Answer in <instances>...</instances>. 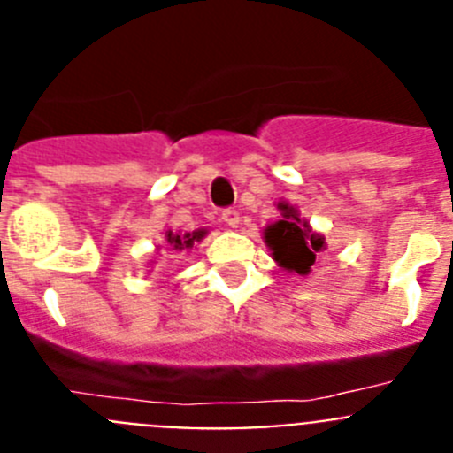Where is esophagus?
<instances>
[{"instance_id": "34e87169", "label": "esophagus", "mask_w": 453, "mask_h": 453, "mask_svg": "<svg viewBox=\"0 0 453 453\" xmlns=\"http://www.w3.org/2000/svg\"><path fill=\"white\" fill-rule=\"evenodd\" d=\"M222 222L226 224L229 229H235V226H238V224H240L238 211H235V208H224V211H222Z\"/></svg>"}]
</instances>
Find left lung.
Here are the masks:
<instances>
[{"label":"left lung","instance_id":"8db88e82","mask_svg":"<svg viewBox=\"0 0 453 453\" xmlns=\"http://www.w3.org/2000/svg\"><path fill=\"white\" fill-rule=\"evenodd\" d=\"M283 219L270 224L263 231L267 247L272 250L274 258L283 270L308 274L311 265L315 263V254L326 250L324 235L315 234L306 219L299 218V213L290 203H279Z\"/></svg>","mask_w":453,"mask_h":453}]
</instances>
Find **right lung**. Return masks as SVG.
Here are the masks:
<instances>
[{
	"mask_svg": "<svg viewBox=\"0 0 453 453\" xmlns=\"http://www.w3.org/2000/svg\"><path fill=\"white\" fill-rule=\"evenodd\" d=\"M203 235H206V231H203V229L192 231V234H179V231L167 229L165 231V242L172 247V250L183 251V250H192V245H195V242H199Z\"/></svg>",
	"mask_w": 453,
	"mask_h": 453,
	"instance_id": "1",
	"label": "right lung"
}]
</instances>
